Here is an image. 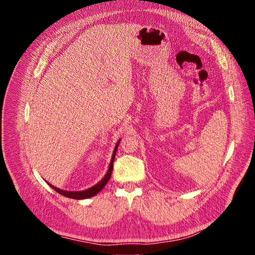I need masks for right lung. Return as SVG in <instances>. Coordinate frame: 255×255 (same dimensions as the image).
<instances>
[{
	"label": "right lung",
	"mask_w": 255,
	"mask_h": 255,
	"mask_svg": "<svg viewBox=\"0 0 255 255\" xmlns=\"http://www.w3.org/2000/svg\"><path fill=\"white\" fill-rule=\"evenodd\" d=\"M120 142V141H119ZM119 142L117 143V145H116L115 148V151H114V154H113V157H112V160H111V165H110V168H109V171H107V173L105 174V176L103 177V180L101 182H99L97 185H95V186H92L91 188L89 189H86V190H83V191H67V190H63V189H59L55 186H53V185L49 184L50 186L57 191L58 194L63 195L65 197H68V198H71V199H78V200H81V199H86V198H90V197H94L96 196L99 191H101L103 189V187L105 186V185L107 184V182L110 181L111 179V175H112V171H113V167H114V160H115V156H116V151H117V148H118V144Z\"/></svg>",
	"instance_id": "1"
}]
</instances>
